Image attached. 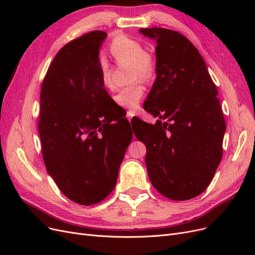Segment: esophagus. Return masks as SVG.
Returning a JSON list of instances; mask_svg holds the SVG:
<instances>
[{
	"mask_svg": "<svg viewBox=\"0 0 255 255\" xmlns=\"http://www.w3.org/2000/svg\"><path fill=\"white\" fill-rule=\"evenodd\" d=\"M135 116V114L133 113V112H128V114H127V118H128V120L130 122L132 121V118L134 117Z\"/></svg>",
	"mask_w": 255,
	"mask_h": 255,
	"instance_id": "obj_1",
	"label": "esophagus"
}]
</instances>
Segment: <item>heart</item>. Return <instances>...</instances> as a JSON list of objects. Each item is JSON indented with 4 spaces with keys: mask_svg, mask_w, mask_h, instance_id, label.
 Here are the masks:
<instances>
[{
    "mask_svg": "<svg viewBox=\"0 0 255 255\" xmlns=\"http://www.w3.org/2000/svg\"><path fill=\"white\" fill-rule=\"evenodd\" d=\"M111 53L118 64H128L129 79L132 81H148L153 73V65L145 54L142 45L130 38L120 37L111 44ZM99 71L105 87L112 86V68L105 58L99 61ZM143 97V87L139 83H135L118 90L114 100L123 109L135 110Z\"/></svg>",
    "mask_w": 255,
    "mask_h": 255,
    "instance_id": "heart-1",
    "label": "heart"
}]
</instances>
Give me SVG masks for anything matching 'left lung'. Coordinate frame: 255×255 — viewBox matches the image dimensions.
Returning <instances> with one entry per match:
<instances>
[{
	"mask_svg": "<svg viewBox=\"0 0 255 255\" xmlns=\"http://www.w3.org/2000/svg\"><path fill=\"white\" fill-rule=\"evenodd\" d=\"M139 32L157 43L156 79L143 107L159 120H139L134 134L148 144L145 166L154 188L185 201L206 189L222 158L226 122L218 91L201 54L184 35L161 27Z\"/></svg>",
	"mask_w": 255,
	"mask_h": 255,
	"instance_id": "8db88e82",
	"label": "left lung"
}]
</instances>
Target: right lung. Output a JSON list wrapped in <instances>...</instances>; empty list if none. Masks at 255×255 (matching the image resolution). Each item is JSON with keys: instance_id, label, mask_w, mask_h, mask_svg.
Instances as JSON below:
<instances>
[{"instance_id": "1", "label": "right lung", "mask_w": 255, "mask_h": 255, "mask_svg": "<svg viewBox=\"0 0 255 255\" xmlns=\"http://www.w3.org/2000/svg\"><path fill=\"white\" fill-rule=\"evenodd\" d=\"M102 30L82 35L59 50L45 74L38 130L48 173L81 205L97 204L117 183L133 133L116 118L99 71Z\"/></svg>"}]
</instances>
